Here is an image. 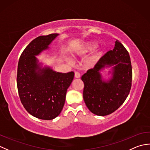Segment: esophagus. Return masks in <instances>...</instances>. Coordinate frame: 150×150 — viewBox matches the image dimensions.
<instances>
[{"instance_id": "obj_1", "label": "esophagus", "mask_w": 150, "mask_h": 150, "mask_svg": "<svg viewBox=\"0 0 150 150\" xmlns=\"http://www.w3.org/2000/svg\"><path fill=\"white\" fill-rule=\"evenodd\" d=\"M75 77L77 78V79L81 77V75H80V73H79V72L75 71Z\"/></svg>"}]
</instances>
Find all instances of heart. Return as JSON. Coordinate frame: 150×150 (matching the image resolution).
Returning a JSON list of instances; mask_svg holds the SVG:
<instances>
[{"label": "heart", "mask_w": 150, "mask_h": 150, "mask_svg": "<svg viewBox=\"0 0 150 150\" xmlns=\"http://www.w3.org/2000/svg\"><path fill=\"white\" fill-rule=\"evenodd\" d=\"M97 46V42H96V41H93V40L88 41V42H85L84 44H82L81 46L78 47L77 49H76L75 50L73 51V52H72V54L74 57L83 56L85 55V54L91 52L92 51H93L95 48H96ZM102 53H103L102 50H100L99 52H98L96 53V55H95L93 57V59L90 60V61L88 62V65L89 66L93 65L95 60L98 59V57L101 55ZM66 60H67V62H68L69 63L71 62V59H69L68 58L66 59Z\"/></svg>", "instance_id": "obj_1"}]
</instances>
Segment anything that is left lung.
Instances as JSON below:
<instances>
[{
  "label": "left lung",
  "mask_w": 150,
  "mask_h": 150,
  "mask_svg": "<svg viewBox=\"0 0 150 150\" xmlns=\"http://www.w3.org/2000/svg\"><path fill=\"white\" fill-rule=\"evenodd\" d=\"M110 67L112 76L106 80L101 72ZM81 79L84 84V100L91 112L99 116L114 112L125 101L132 87V68L128 51L116 40L113 50L101 57Z\"/></svg>",
  "instance_id": "1"
}]
</instances>
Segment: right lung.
I'll return each mask as SVG.
<instances>
[{"label":"right lung","mask_w":150,"mask_h":150,"mask_svg":"<svg viewBox=\"0 0 150 150\" xmlns=\"http://www.w3.org/2000/svg\"><path fill=\"white\" fill-rule=\"evenodd\" d=\"M58 35L53 33L33 40L18 64L17 83L21 103L31 115L42 120H52L61 112L67 90L74 77L73 71L64 73L42 67L35 57L48 49Z\"/></svg>","instance_id":"obj_1"}]
</instances>
